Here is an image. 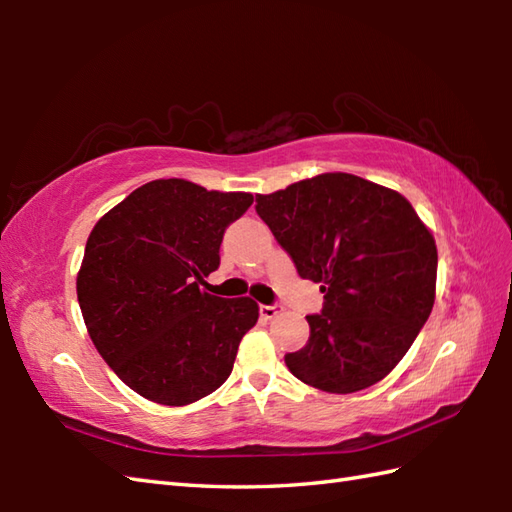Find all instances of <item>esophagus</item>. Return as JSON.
<instances>
[{"instance_id": "1", "label": "esophagus", "mask_w": 512, "mask_h": 512, "mask_svg": "<svg viewBox=\"0 0 512 512\" xmlns=\"http://www.w3.org/2000/svg\"><path fill=\"white\" fill-rule=\"evenodd\" d=\"M279 312H281V306H259V314H262L264 319H275Z\"/></svg>"}]
</instances>
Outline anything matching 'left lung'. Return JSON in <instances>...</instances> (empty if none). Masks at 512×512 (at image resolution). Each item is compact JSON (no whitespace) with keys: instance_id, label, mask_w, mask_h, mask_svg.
Masks as SVG:
<instances>
[{"instance_id":"left-lung-1","label":"left lung","mask_w":512,"mask_h":512,"mask_svg":"<svg viewBox=\"0 0 512 512\" xmlns=\"http://www.w3.org/2000/svg\"><path fill=\"white\" fill-rule=\"evenodd\" d=\"M257 213L323 310L286 365L301 383L354 394L394 369L436 301L438 248L405 195L352 173H321L257 195Z\"/></svg>"}]
</instances>
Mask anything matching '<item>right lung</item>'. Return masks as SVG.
<instances>
[{
  "instance_id": "add662e5",
  "label": "right lung",
  "mask_w": 512,
  "mask_h": 512,
  "mask_svg": "<svg viewBox=\"0 0 512 512\" xmlns=\"http://www.w3.org/2000/svg\"><path fill=\"white\" fill-rule=\"evenodd\" d=\"M250 204L242 191L151 180L94 224L76 297L94 347L136 394L182 407L231 376L259 306L200 284L220 266L226 226Z\"/></svg>"
}]
</instances>
